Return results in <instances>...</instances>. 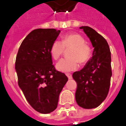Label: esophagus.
<instances>
[{
  "mask_svg": "<svg viewBox=\"0 0 126 126\" xmlns=\"http://www.w3.org/2000/svg\"><path fill=\"white\" fill-rule=\"evenodd\" d=\"M66 76L68 77V79H71L72 78V74H66Z\"/></svg>",
  "mask_w": 126,
  "mask_h": 126,
  "instance_id": "1",
  "label": "esophagus"
}]
</instances>
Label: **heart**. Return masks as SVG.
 <instances>
[{
  "label": "heart",
  "mask_w": 126,
  "mask_h": 126,
  "mask_svg": "<svg viewBox=\"0 0 126 126\" xmlns=\"http://www.w3.org/2000/svg\"><path fill=\"white\" fill-rule=\"evenodd\" d=\"M83 36L78 34H69L63 36L61 42L55 40L50 47V54L54 60L61 56L65 49L68 51V58H63L58 61L56 67L62 72L75 70L78 68V61L81 63H86L92 54L90 47L86 44Z\"/></svg>",
  "instance_id": "obj_1"
}]
</instances>
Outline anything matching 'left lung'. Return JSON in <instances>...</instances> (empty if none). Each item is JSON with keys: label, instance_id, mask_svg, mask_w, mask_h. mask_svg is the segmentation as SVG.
I'll list each match as a JSON object with an SVG mask.
<instances>
[{"label": "left lung", "instance_id": "8db88e82", "mask_svg": "<svg viewBox=\"0 0 126 126\" xmlns=\"http://www.w3.org/2000/svg\"><path fill=\"white\" fill-rule=\"evenodd\" d=\"M86 34L94 48L92 57L80 71L74 72L77 83L76 101L84 109L98 107L108 94L112 76L111 52L107 41L88 26L79 27Z\"/></svg>", "mask_w": 126, "mask_h": 126}]
</instances>
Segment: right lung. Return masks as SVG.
Instances as JSON below:
<instances>
[{
  "label": "right lung",
  "instance_id": "right-lung-1",
  "mask_svg": "<svg viewBox=\"0 0 126 126\" xmlns=\"http://www.w3.org/2000/svg\"><path fill=\"white\" fill-rule=\"evenodd\" d=\"M55 29H34L21 43L15 61L18 86L25 99L40 113L56 109L68 78L52 65L50 47L60 33Z\"/></svg>",
  "mask_w": 126,
  "mask_h": 126
}]
</instances>
